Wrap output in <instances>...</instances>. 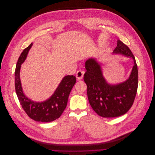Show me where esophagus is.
Here are the masks:
<instances>
[{"mask_svg":"<svg viewBox=\"0 0 155 155\" xmlns=\"http://www.w3.org/2000/svg\"><path fill=\"white\" fill-rule=\"evenodd\" d=\"M84 75V72L82 71V70H78V71L76 74V77L77 80H80L83 77Z\"/></svg>","mask_w":155,"mask_h":155,"instance_id":"1","label":"esophagus"}]
</instances>
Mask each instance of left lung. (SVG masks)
<instances>
[{
  "label": "left lung",
  "instance_id": "8db88e82",
  "mask_svg": "<svg viewBox=\"0 0 155 155\" xmlns=\"http://www.w3.org/2000/svg\"><path fill=\"white\" fill-rule=\"evenodd\" d=\"M112 54L131 58L134 61L130 76L124 82L108 83L103 74L101 63L94 58L85 61L87 71L83 79L87 86L89 104L98 115L104 118H114L125 114L133 104L138 88V67L132 51L118 40Z\"/></svg>",
  "mask_w": 155,
  "mask_h": 155
}]
</instances>
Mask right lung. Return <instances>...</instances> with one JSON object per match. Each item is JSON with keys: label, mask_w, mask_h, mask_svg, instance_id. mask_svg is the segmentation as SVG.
<instances>
[{"label": "right lung", "mask_w": 155, "mask_h": 155, "mask_svg": "<svg viewBox=\"0 0 155 155\" xmlns=\"http://www.w3.org/2000/svg\"><path fill=\"white\" fill-rule=\"evenodd\" d=\"M33 43L23 50L17 63L15 72V87L18 99L23 109L30 118L41 122H50L59 118L67 107L68 96L76 83V77L64 76L48 99L37 102L28 97L22 90L20 79L21 64L25 62Z\"/></svg>", "instance_id": "obj_1"}]
</instances>
